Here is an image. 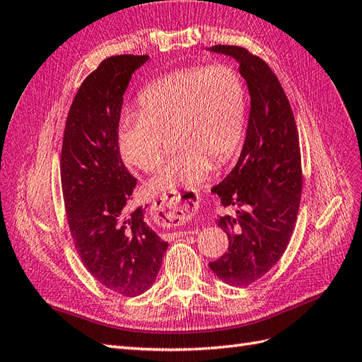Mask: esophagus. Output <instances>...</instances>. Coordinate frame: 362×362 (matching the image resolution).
I'll return each instance as SVG.
<instances>
[{"label": "esophagus", "instance_id": "1", "mask_svg": "<svg viewBox=\"0 0 362 362\" xmlns=\"http://www.w3.org/2000/svg\"><path fill=\"white\" fill-rule=\"evenodd\" d=\"M198 194H163L152 204L151 216L163 227H180L192 221L198 213ZM187 231H184V234ZM182 234V233H181Z\"/></svg>", "mask_w": 362, "mask_h": 362}]
</instances>
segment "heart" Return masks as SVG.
Here are the masks:
<instances>
[{"label": "heart", "instance_id": "1", "mask_svg": "<svg viewBox=\"0 0 362 362\" xmlns=\"http://www.w3.org/2000/svg\"><path fill=\"white\" fill-rule=\"evenodd\" d=\"M245 112V86L233 66H184L143 88L139 112L122 117L117 143L126 164L152 172L170 132L173 152L149 181V192L193 193L210 168H221L239 149Z\"/></svg>", "mask_w": 362, "mask_h": 362}]
</instances>
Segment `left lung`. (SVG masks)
<instances>
[{"label":"left lung","mask_w":362,"mask_h":362,"mask_svg":"<svg viewBox=\"0 0 362 362\" xmlns=\"http://www.w3.org/2000/svg\"><path fill=\"white\" fill-rule=\"evenodd\" d=\"M210 50L239 62L251 97L240 157L211 189L223 207L242 210L218 219L230 243L210 269L231 286H248L280 260L296 226L303 189L298 131L288 97L265 61L236 45Z\"/></svg>","instance_id":"1"}]
</instances>
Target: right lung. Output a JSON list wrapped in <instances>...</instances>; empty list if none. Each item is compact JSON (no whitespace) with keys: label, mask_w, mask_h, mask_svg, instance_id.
<instances>
[{"label":"right lung","mask_w":362,"mask_h":362,"mask_svg":"<svg viewBox=\"0 0 362 362\" xmlns=\"http://www.w3.org/2000/svg\"><path fill=\"white\" fill-rule=\"evenodd\" d=\"M148 54L105 59L77 90L66 117L61 182L74 247L90 274L117 294L135 297L157 279L168 250L144 221L128 210L136 178L117 143L123 94Z\"/></svg>","instance_id":"1"}]
</instances>
